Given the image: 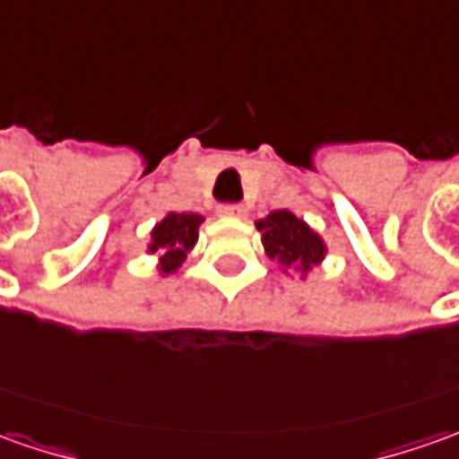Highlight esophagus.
<instances>
[{
    "mask_svg": "<svg viewBox=\"0 0 459 459\" xmlns=\"http://www.w3.org/2000/svg\"><path fill=\"white\" fill-rule=\"evenodd\" d=\"M221 213L229 218H243L246 216V208H243L241 204H226L221 205Z\"/></svg>",
    "mask_w": 459,
    "mask_h": 459,
    "instance_id": "obj_1",
    "label": "esophagus"
}]
</instances>
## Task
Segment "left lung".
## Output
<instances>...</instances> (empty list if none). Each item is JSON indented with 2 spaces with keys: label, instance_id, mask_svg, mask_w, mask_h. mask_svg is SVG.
I'll use <instances>...</instances> for the list:
<instances>
[{
  "label": "left lung",
  "instance_id": "8db88e82",
  "mask_svg": "<svg viewBox=\"0 0 459 459\" xmlns=\"http://www.w3.org/2000/svg\"><path fill=\"white\" fill-rule=\"evenodd\" d=\"M255 229L261 230V243L271 261H279L283 271L299 273L301 279L326 255V243L321 241L319 233L308 229V223L291 211H273L255 221Z\"/></svg>",
  "mask_w": 459,
  "mask_h": 459
}]
</instances>
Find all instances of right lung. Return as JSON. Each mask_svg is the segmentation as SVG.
Instances as JSON below:
<instances>
[{"label":"right lung","instance_id":"right-lung-1","mask_svg":"<svg viewBox=\"0 0 459 459\" xmlns=\"http://www.w3.org/2000/svg\"><path fill=\"white\" fill-rule=\"evenodd\" d=\"M204 216L198 213H168V216L152 229L148 254L158 255V271L168 276L180 269L188 251L198 241V226Z\"/></svg>","mask_w":459,"mask_h":459}]
</instances>
